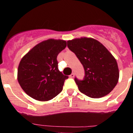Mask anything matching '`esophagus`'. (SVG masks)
I'll use <instances>...</instances> for the list:
<instances>
[{"mask_svg": "<svg viewBox=\"0 0 133 133\" xmlns=\"http://www.w3.org/2000/svg\"><path fill=\"white\" fill-rule=\"evenodd\" d=\"M69 77H71V78H74V77H75V74H74V73H72V74L69 75Z\"/></svg>", "mask_w": 133, "mask_h": 133, "instance_id": "34e87169", "label": "esophagus"}]
</instances>
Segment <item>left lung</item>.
Here are the masks:
<instances>
[{
  "instance_id": "1",
  "label": "left lung",
  "mask_w": 133,
  "mask_h": 133,
  "mask_svg": "<svg viewBox=\"0 0 133 133\" xmlns=\"http://www.w3.org/2000/svg\"><path fill=\"white\" fill-rule=\"evenodd\" d=\"M68 47L85 69L83 80L75 78L79 90L92 98L108 95L119 77L117 61L108 50L97 40L88 37L68 41Z\"/></svg>"
}]
</instances>
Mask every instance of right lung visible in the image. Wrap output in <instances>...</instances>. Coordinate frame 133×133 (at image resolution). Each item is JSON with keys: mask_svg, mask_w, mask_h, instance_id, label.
Instances as JSON below:
<instances>
[{"mask_svg": "<svg viewBox=\"0 0 133 133\" xmlns=\"http://www.w3.org/2000/svg\"><path fill=\"white\" fill-rule=\"evenodd\" d=\"M66 45L65 41L50 38L35 46L22 58L18 81L27 95L48 101L62 92L68 77L58 70L57 56Z\"/></svg>", "mask_w": 133, "mask_h": 133, "instance_id": "right-lung-1", "label": "right lung"}]
</instances>
